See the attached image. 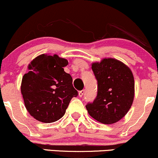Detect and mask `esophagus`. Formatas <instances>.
<instances>
[{
    "mask_svg": "<svg viewBox=\"0 0 158 158\" xmlns=\"http://www.w3.org/2000/svg\"><path fill=\"white\" fill-rule=\"evenodd\" d=\"M85 93V90H82V91H79V96L80 97V98H82L83 96V94H84Z\"/></svg>",
    "mask_w": 158,
    "mask_h": 158,
    "instance_id": "esophagus-1",
    "label": "esophagus"
}]
</instances>
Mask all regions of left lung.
I'll use <instances>...</instances> for the list:
<instances>
[{"mask_svg": "<svg viewBox=\"0 0 158 158\" xmlns=\"http://www.w3.org/2000/svg\"><path fill=\"white\" fill-rule=\"evenodd\" d=\"M98 94L85 106L88 114L99 122L111 124L121 120L131 109L134 98V79L129 67L114 58L94 63Z\"/></svg>", "mask_w": 158, "mask_h": 158, "instance_id": "left-lung-1", "label": "left lung"}]
</instances>
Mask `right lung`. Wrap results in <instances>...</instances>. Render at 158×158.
I'll return each mask as SVG.
<instances>
[{"instance_id":"add662e5","label":"right lung","mask_w":158,"mask_h":158,"mask_svg":"<svg viewBox=\"0 0 158 158\" xmlns=\"http://www.w3.org/2000/svg\"><path fill=\"white\" fill-rule=\"evenodd\" d=\"M67 60L57 55H39L22 78L21 91L27 110L37 121L52 123L64 115L71 99L78 96L73 79L64 67Z\"/></svg>"}]
</instances>
